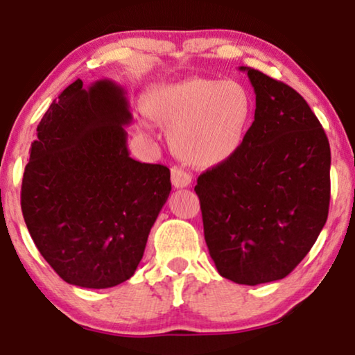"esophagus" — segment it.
Returning a JSON list of instances; mask_svg holds the SVG:
<instances>
[{
	"label": "esophagus",
	"mask_w": 355,
	"mask_h": 355,
	"mask_svg": "<svg viewBox=\"0 0 355 355\" xmlns=\"http://www.w3.org/2000/svg\"><path fill=\"white\" fill-rule=\"evenodd\" d=\"M191 183V175L180 167H172V184L175 188H187Z\"/></svg>",
	"instance_id": "esophagus-1"
}]
</instances>
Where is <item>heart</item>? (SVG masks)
<instances>
[{
  "label": "heart",
  "instance_id": "heart-1",
  "mask_svg": "<svg viewBox=\"0 0 355 355\" xmlns=\"http://www.w3.org/2000/svg\"><path fill=\"white\" fill-rule=\"evenodd\" d=\"M145 107L150 116L171 127L173 153L196 167H215L236 156L253 111L244 84L211 78L157 86L148 94Z\"/></svg>",
  "mask_w": 355,
  "mask_h": 355
}]
</instances>
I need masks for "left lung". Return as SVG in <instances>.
Masks as SVG:
<instances>
[{"instance_id": "8db88e82", "label": "left lung", "mask_w": 355, "mask_h": 355, "mask_svg": "<svg viewBox=\"0 0 355 355\" xmlns=\"http://www.w3.org/2000/svg\"><path fill=\"white\" fill-rule=\"evenodd\" d=\"M255 91V119L236 156L194 187L204 237L221 276L258 285L288 276L329 216L330 145L306 100L239 67Z\"/></svg>"}]
</instances>
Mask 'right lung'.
I'll list each match as a JSON object with an SVG mask.
<instances>
[{"label": "right lung", "instance_id": "1", "mask_svg": "<svg viewBox=\"0 0 355 355\" xmlns=\"http://www.w3.org/2000/svg\"><path fill=\"white\" fill-rule=\"evenodd\" d=\"M124 87L76 79L36 129L20 204L31 239L71 285L110 288L134 276L171 194V171L132 159Z\"/></svg>", "mask_w": 355, "mask_h": 355}]
</instances>
